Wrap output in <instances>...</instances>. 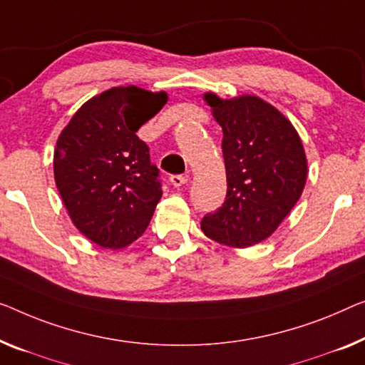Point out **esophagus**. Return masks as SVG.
Wrapping results in <instances>:
<instances>
[{
  "label": "esophagus",
  "instance_id": "1",
  "mask_svg": "<svg viewBox=\"0 0 365 365\" xmlns=\"http://www.w3.org/2000/svg\"><path fill=\"white\" fill-rule=\"evenodd\" d=\"M188 180H190L188 175H172V177H170V183H172L175 188L182 187V185H185Z\"/></svg>",
  "mask_w": 365,
  "mask_h": 365
}]
</instances>
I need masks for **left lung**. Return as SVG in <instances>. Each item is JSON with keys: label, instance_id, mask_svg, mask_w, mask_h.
Instances as JSON below:
<instances>
[{"label": "left lung", "instance_id": "8db88e82", "mask_svg": "<svg viewBox=\"0 0 365 365\" xmlns=\"http://www.w3.org/2000/svg\"><path fill=\"white\" fill-rule=\"evenodd\" d=\"M222 128L227 193L201 231L230 247H251L270 237L300 200L308 160L297 129L275 106L255 95L222 100L203 95Z\"/></svg>", "mask_w": 365, "mask_h": 365}]
</instances>
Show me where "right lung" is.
Segmentation results:
<instances>
[{"mask_svg":"<svg viewBox=\"0 0 365 365\" xmlns=\"http://www.w3.org/2000/svg\"><path fill=\"white\" fill-rule=\"evenodd\" d=\"M165 91L114 86L90 98L58 135L53 178L75 227L105 249L143 236L162 197L159 168L135 133L162 110Z\"/></svg>","mask_w":365,"mask_h":365,"instance_id":"1","label":"right lung"}]
</instances>
